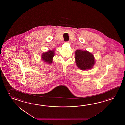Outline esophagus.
<instances>
[{
	"label": "esophagus",
	"instance_id": "34e87169",
	"mask_svg": "<svg viewBox=\"0 0 125 125\" xmlns=\"http://www.w3.org/2000/svg\"><path fill=\"white\" fill-rule=\"evenodd\" d=\"M67 42V43H71L70 41H67V42Z\"/></svg>",
	"mask_w": 125,
	"mask_h": 125
}]
</instances>
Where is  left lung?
Returning a JSON list of instances; mask_svg holds the SVG:
<instances>
[{"label":"left lung","mask_w":125,"mask_h":125,"mask_svg":"<svg viewBox=\"0 0 125 125\" xmlns=\"http://www.w3.org/2000/svg\"><path fill=\"white\" fill-rule=\"evenodd\" d=\"M75 62L79 68L82 70L91 69L95 63V59L93 54L87 51L76 50Z\"/></svg>","instance_id":"1"}]
</instances>
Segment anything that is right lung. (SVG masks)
Masks as SVG:
<instances>
[{
	"mask_svg": "<svg viewBox=\"0 0 125 125\" xmlns=\"http://www.w3.org/2000/svg\"><path fill=\"white\" fill-rule=\"evenodd\" d=\"M55 50H49L42 54L41 58L42 59L48 64H51L53 62V58L54 55Z\"/></svg>",
	"mask_w": 125,
	"mask_h": 125,
	"instance_id": "1",
	"label": "right lung"
}]
</instances>
